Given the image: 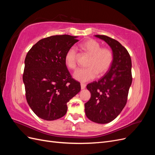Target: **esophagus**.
Returning <instances> with one entry per match:
<instances>
[{
    "label": "esophagus",
    "instance_id": "esophagus-1",
    "mask_svg": "<svg viewBox=\"0 0 155 155\" xmlns=\"http://www.w3.org/2000/svg\"><path fill=\"white\" fill-rule=\"evenodd\" d=\"M85 87H86V85H85V84L81 83V89H84Z\"/></svg>",
    "mask_w": 155,
    "mask_h": 155
}]
</instances>
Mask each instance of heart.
I'll return each mask as SVG.
<instances>
[{"mask_svg": "<svg viewBox=\"0 0 155 155\" xmlns=\"http://www.w3.org/2000/svg\"><path fill=\"white\" fill-rule=\"evenodd\" d=\"M81 49L91 56L87 64L88 68L79 69L74 74V78L81 82L92 80L98 74L103 76L108 70L113 62L112 51L107 48H101V44L97 41L90 39L83 42L79 45ZM77 51L74 47H70L65 55V63L68 68L76 70L77 68Z\"/></svg>", "mask_w": 155, "mask_h": 155, "instance_id": "1", "label": "heart"}]
</instances>
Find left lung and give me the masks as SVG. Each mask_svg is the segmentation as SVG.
Returning <instances> with one entry per match:
<instances>
[{
    "mask_svg": "<svg viewBox=\"0 0 155 155\" xmlns=\"http://www.w3.org/2000/svg\"><path fill=\"white\" fill-rule=\"evenodd\" d=\"M95 37L109 45L114 59L105 76L87 85L91 97L85 104V110L89 120L104 124L114 120L126 105L133 80L132 63L127 50L118 41L106 35Z\"/></svg>",
    "mask_w": 155,
    "mask_h": 155,
    "instance_id": "8db88e82",
    "label": "left lung"
}]
</instances>
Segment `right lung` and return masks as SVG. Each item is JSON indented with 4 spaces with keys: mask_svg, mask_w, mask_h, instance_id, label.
Wrapping results in <instances>:
<instances>
[{
    "mask_svg": "<svg viewBox=\"0 0 155 155\" xmlns=\"http://www.w3.org/2000/svg\"><path fill=\"white\" fill-rule=\"evenodd\" d=\"M76 36L53 35L32 46L25 61L22 79L28 104L40 118L51 121L67 113V102L81 90L65 63L68 50Z\"/></svg>",
    "mask_w": 155,
    "mask_h": 155,
    "instance_id": "obj_1",
    "label": "right lung"
}]
</instances>
